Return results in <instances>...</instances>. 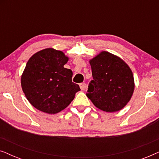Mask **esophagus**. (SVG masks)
<instances>
[{"instance_id": "34e87169", "label": "esophagus", "mask_w": 159, "mask_h": 159, "mask_svg": "<svg viewBox=\"0 0 159 159\" xmlns=\"http://www.w3.org/2000/svg\"><path fill=\"white\" fill-rule=\"evenodd\" d=\"M80 89H81L82 90H84L87 88V85L85 83H81V84H80Z\"/></svg>"}]
</instances>
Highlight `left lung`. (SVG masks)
<instances>
[{
  "label": "left lung",
  "mask_w": 159,
  "mask_h": 159,
  "mask_svg": "<svg viewBox=\"0 0 159 159\" xmlns=\"http://www.w3.org/2000/svg\"><path fill=\"white\" fill-rule=\"evenodd\" d=\"M89 62L93 80L88 86L87 97L103 111L122 109L134 90L131 69L121 58L107 51H101Z\"/></svg>",
  "instance_id": "left-lung-1"
}]
</instances>
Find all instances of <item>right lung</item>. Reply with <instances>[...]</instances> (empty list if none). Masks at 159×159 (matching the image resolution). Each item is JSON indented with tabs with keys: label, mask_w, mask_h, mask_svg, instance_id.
Here are the masks:
<instances>
[{
	"label": "right lung",
	"mask_w": 159,
	"mask_h": 159,
	"mask_svg": "<svg viewBox=\"0 0 159 159\" xmlns=\"http://www.w3.org/2000/svg\"><path fill=\"white\" fill-rule=\"evenodd\" d=\"M69 57L49 48L32 55L21 77L24 93L31 105L40 111L55 114L66 108L80 90L71 81L73 73L64 66Z\"/></svg>",
	"instance_id": "obj_1"
}]
</instances>
